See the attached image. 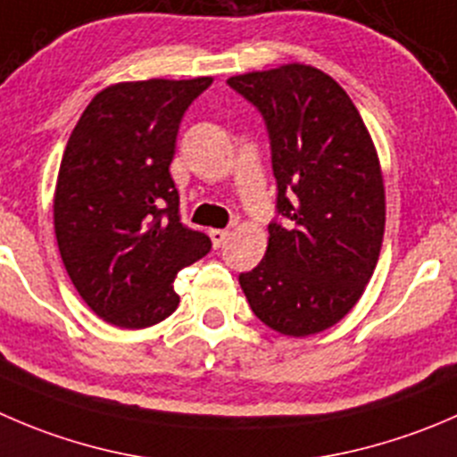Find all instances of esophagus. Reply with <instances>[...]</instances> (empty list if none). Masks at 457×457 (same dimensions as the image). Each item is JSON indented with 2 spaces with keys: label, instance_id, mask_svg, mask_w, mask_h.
<instances>
[{
  "label": "esophagus",
  "instance_id": "1",
  "mask_svg": "<svg viewBox=\"0 0 457 457\" xmlns=\"http://www.w3.org/2000/svg\"><path fill=\"white\" fill-rule=\"evenodd\" d=\"M229 237L228 229H210V238L214 243V247H220L225 243V238Z\"/></svg>",
  "mask_w": 457,
  "mask_h": 457
}]
</instances>
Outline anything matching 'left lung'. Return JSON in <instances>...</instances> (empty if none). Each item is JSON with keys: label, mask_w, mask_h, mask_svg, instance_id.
Segmentation results:
<instances>
[{"label": "left lung", "mask_w": 457, "mask_h": 457, "mask_svg": "<svg viewBox=\"0 0 457 457\" xmlns=\"http://www.w3.org/2000/svg\"><path fill=\"white\" fill-rule=\"evenodd\" d=\"M228 84L268 127L281 216L268 225L261 263L238 283L265 326L314 335L351 312L378 265L386 223L378 152L348 93L314 66L252 71Z\"/></svg>", "instance_id": "8db88e82"}]
</instances>
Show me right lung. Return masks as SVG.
I'll return each instance as SVG.
<instances>
[{
	"label": "right lung",
	"instance_id": "obj_1",
	"mask_svg": "<svg viewBox=\"0 0 457 457\" xmlns=\"http://www.w3.org/2000/svg\"><path fill=\"white\" fill-rule=\"evenodd\" d=\"M212 78L120 82L75 125L57 174L53 223L84 303L118 328H147L179 308L174 278L210 252L180 223L170 174L187 106Z\"/></svg>",
	"mask_w": 457,
	"mask_h": 457
}]
</instances>
